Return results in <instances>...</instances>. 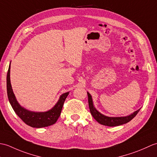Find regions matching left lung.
Here are the masks:
<instances>
[{
	"mask_svg": "<svg viewBox=\"0 0 157 157\" xmlns=\"http://www.w3.org/2000/svg\"><path fill=\"white\" fill-rule=\"evenodd\" d=\"M87 93H88V105H89L90 111L91 114L93 117H94L96 121L102 125L113 127V126H118V125L125 124V123H127L128 122L131 121V120L138 114V113L139 112L140 110V109L138 110V111L133 113L132 114L126 117H111L105 116L104 115L101 114V113H100L97 110L94 108V106H93L92 96L88 92Z\"/></svg>",
	"mask_w": 157,
	"mask_h": 157,
	"instance_id": "1",
	"label": "left lung"
}]
</instances>
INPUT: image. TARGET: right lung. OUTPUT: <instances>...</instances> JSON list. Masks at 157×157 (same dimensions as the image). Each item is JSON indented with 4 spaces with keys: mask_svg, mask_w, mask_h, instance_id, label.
<instances>
[{
    "mask_svg": "<svg viewBox=\"0 0 157 157\" xmlns=\"http://www.w3.org/2000/svg\"><path fill=\"white\" fill-rule=\"evenodd\" d=\"M6 90H7L9 102L16 114L26 124L36 128H44L55 124L61 115L63 104L69 94V92L63 94L60 96L59 101L54 107L49 110L48 111L36 113L28 111L20 106L13 92L11 81H10V66L6 76Z\"/></svg>",
    "mask_w": 157,
    "mask_h": 157,
    "instance_id": "right-lung-1",
    "label": "right lung"
}]
</instances>
